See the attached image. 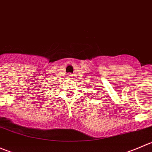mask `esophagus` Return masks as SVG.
I'll return each instance as SVG.
<instances>
[{
    "label": "esophagus",
    "instance_id": "obj_1",
    "mask_svg": "<svg viewBox=\"0 0 152 152\" xmlns=\"http://www.w3.org/2000/svg\"><path fill=\"white\" fill-rule=\"evenodd\" d=\"M67 77L71 78L72 77V74H68V75H67Z\"/></svg>",
    "mask_w": 152,
    "mask_h": 152
}]
</instances>
